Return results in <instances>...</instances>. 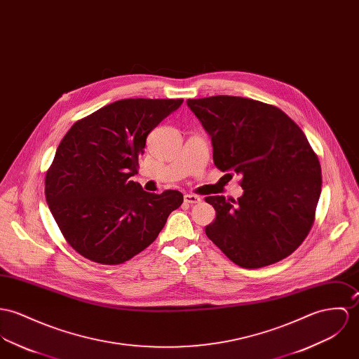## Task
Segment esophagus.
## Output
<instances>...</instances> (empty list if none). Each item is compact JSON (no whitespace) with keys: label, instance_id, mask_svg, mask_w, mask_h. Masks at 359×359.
Returning a JSON list of instances; mask_svg holds the SVG:
<instances>
[{"label":"esophagus","instance_id":"obj_1","mask_svg":"<svg viewBox=\"0 0 359 359\" xmlns=\"http://www.w3.org/2000/svg\"><path fill=\"white\" fill-rule=\"evenodd\" d=\"M184 200H185V203H189V204H197L201 201V198L196 195H185Z\"/></svg>","mask_w":359,"mask_h":359}]
</instances>
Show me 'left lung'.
Wrapping results in <instances>:
<instances>
[{
  "mask_svg": "<svg viewBox=\"0 0 359 359\" xmlns=\"http://www.w3.org/2000/svg\"><path fill=\"white\" fill-rule=\"evenodd\" d=\"M187 102L211 135L214 164L243 178L237 201L205 197L217 212L207 237L245 269L290 257L314 224L323 185L321 164L304 133L280 108L257 100Z\"/></svg>",
  "mask_w": 359,
  "mask_h": 359,
  "instance_id": "obj_1",
  "label": "left lung"
}]
</instances>
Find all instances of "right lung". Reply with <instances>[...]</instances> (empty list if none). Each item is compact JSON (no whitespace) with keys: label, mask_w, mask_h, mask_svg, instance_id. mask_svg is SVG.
<instances>
[{"label":"right lung","mask_w":359,"mask_h":359,"mask_svg":"<svg viewBox=\"0 0 359 359\" xmlns=\"http://www.w3.org/2000/svg\"><path fill=\"white\" fill-rule=\"evenodd\" d=\"M182 98H125L75 122L46 171L45 197L67 243L101 264H121L152 244L184 196L148 194L130 178L145 141Z\"/></svg>","instance_id":"right-lung-1"}]
</instances>
